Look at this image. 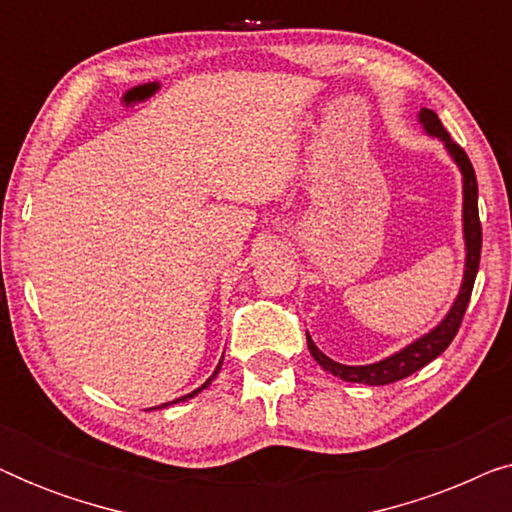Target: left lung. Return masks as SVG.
<instances>
[{
    "instance_id": "left-lung-1",
    "label": "left lung",
    "mask_w": 512,
    "mask_h": 512,
    "mask_svg": "<svg viewBox=\"0 0 512 512\" xmlns=\"http://www.w3.org/2000/svg\"><path fill=\"white\" fill-rule=\"evenodd\" d=\"M419 123H422L424 132L429 137H436L443 142V146L450 153L454 165L459 167L461 172V184H464V209H461V221H464V244H466V263H464V279H461V289L454 298L450 312L445 314L443 321L436 328H431L429 333H424L422 338L412 340L410 345L398 349L396 354L387 356V359L366 363V366H345V363H338L321 352V349L314 345L310 333H307V349L314 356V361L319 363L326 373L345 382H359V384H370V387H380V384H391L403 380L412 373H417L419 368H424L426 363L438 359L440 354L450 347V342L457 335L461 319H464V312L468 307V300H471V291L475 284V275H478L480 265V249H482V228H480V216H478V181H475V172L471 160H468L466 151L461 149L457 142H452V137L447 135V130L440 123L436 111L422 109L419 111Z\"/></svg>"
}]
</instances>
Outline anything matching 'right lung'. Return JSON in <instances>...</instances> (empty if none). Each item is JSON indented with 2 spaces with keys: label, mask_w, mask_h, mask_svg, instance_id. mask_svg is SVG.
Here are the masks:
<instances>
[{
  "label": "right lung",
  "mask_w": 512,
  "mask_h": 512,
  "mask_svg": "<svg viewBox=\"0 0 512 512\" xmlns=\"http://www.w3.org/2000/svg\"><path fill=\"white\" fill-rule=\"evenodd\" d=\"M221 363H223V359L219 361V366H216V370H214V373H212V377H209V380L205 382V384H202V387H198V389H195V391H191V394H186V396H181V398H177V401H172V403H179V401H188V398H193V396H198L200 394V391L202 389H207L209 387V384H212V380H214V377L216 375H219V370H221ZM172 403H163V405H156V408H149V410H158V408H167V405H172Z\"/></svg>",
  "instance_id": "1"
}]
</instances>
